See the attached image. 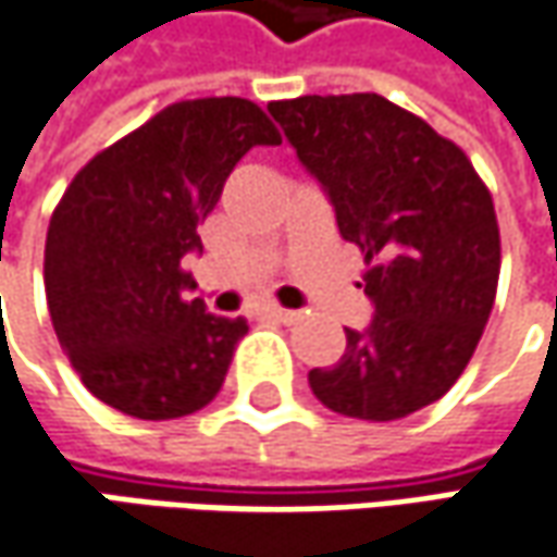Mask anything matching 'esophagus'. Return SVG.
I'll return each instance as SVG.
<instances>
[{
	"label": "esophagus",
	"mask_w": 557,
	"mask_h": 557,
	"mask_svg": "<svg viewBox=\"0 0 557 557\" xmlns=\"http://www.w3.org/2000/svg\"><path fill=\"white\" fill-rule=\"evenodd\" d=\"M267 315L269 319H275V322H285V325H290V322H297V315H300V312L285 310V307H278V304H269Z\"/></svg>",
	"instance_id": "esophagus-1"
}]
</instances>
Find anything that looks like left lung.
Instances as JSON below:
<instances>
[{"mask_svg": "<svg viewBox=\"0 0 557 557\" xmlns=\"http://www.w3.org/2000/svg\"><path fill=\"white\" fill-rule=\"evenodd\" d=\"M300 163L366 257V332L312 369L332 412L394 421L437 403L478 350L499 285L493 195L456 141L374 92L269 101Z\"/></svg>", "mask_w": 557, "mask_h": 557, "instance_id": "obj_1", "label": "left lung"}]
</instances>
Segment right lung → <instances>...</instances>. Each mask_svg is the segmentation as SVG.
Masks as SVG:
<instances>
[{
    "mask_svg": "<svg viewBox=\"0 0 557 557\" xmlns=\"http://www.w3.org/2000/svg\"><path fill=\"white\" fill-rule=\"evenodd\" d=\"M253 145H282L247 98L176 101L98 151L67 185L46 235V300L86 391L145 421L203 409L247 322L207 312L183 257Z\"/></svg>",
    "mask_w": 557,
    "mask_h": 557,
    "instance_id": "right-lung-1",
    "label": "right lung"
}]
</instances>
